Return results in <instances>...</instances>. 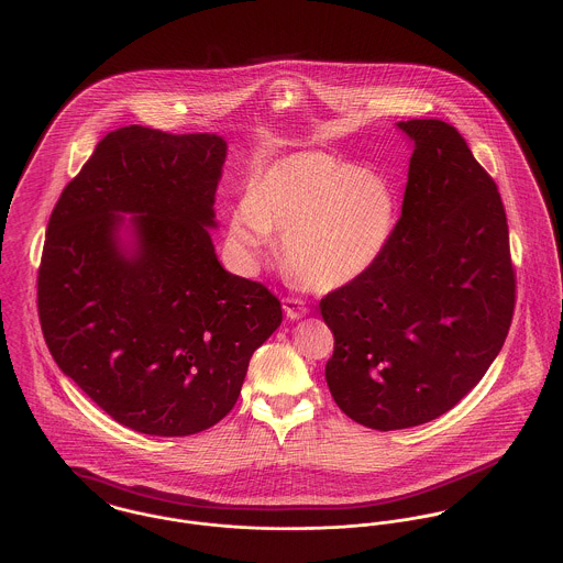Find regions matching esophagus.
<instances>
[{"instance_id":"34e87169","label":"esophagus","mask_w":563,"mask_h":563,"mask_svg":"<svg viewBox=\"0 0 563 563\" xmlns=\"http://www.w3.org/2000/svg\"><path fill=\"white\" fill-rule=\"evenodd\" d=\"M283 310L287 314V319L291 321H298L308 314V306L302 300H296V298H285L283 300Z\"/></svg>"}]
</instances>
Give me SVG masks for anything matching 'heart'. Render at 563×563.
Segmentation results:
<instances>
[{
    "label": "heart",
    "instance_id": "1",
    "mask_svg": "<svg viewBox=\"0 0 563 563\" xmlns=\"http://www.w3.org/2000/svg\"><path fill=\"white\" fill-rule=\"evenodd\" d=\"M396 224V199L384 177L323 152H302L269 165L249 184L229 218L238 265L260 269L272 233L280 260L314 291L362 278L384 255Z\"/></svg>",
    "mask_w": 563,
    "mask_h": 563
}]
</instances>
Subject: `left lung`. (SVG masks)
<instances>
[{
  "label": "left lung",
  "mask_w": 563,
  "mask_h": 563,
  "mask_svg": "<svg viewBox=\"0 0 563 563\" xmlns=\"http://www.w3.org/2000/svg\"><path fill=\"white\" fill-rule=\"evenodd\" d=\"M413 143L400 220L379 261L328 294L325 382L351 420L420 427L476 388L510 330L515 269L495 181L459 130L398 122Z\"/></svg>",
  "instance_id": "8db88e82"
}]
</instances>
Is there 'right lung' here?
Masks as SVG:
<instances>
[{
    "instance_id": "add662e5",
    "label": "right lung",
    "mask_w": 563,
    "mask_h": 563,
    "mask_svg": "<svg viewBox=\"0 0 563 563\" xmlns=\"http://www.w3.org/2000/svg\"><path fill=\"white\" fill-rule=\"evenodd\" d=\"M227 141L109 132L62 192L38 269L44 341L115 422L184 437L235 405L280 302L227 272L210 229Z\"/></svg>"
}]
</instances>
